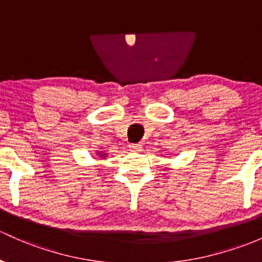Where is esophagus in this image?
Masks as SVG:
<instances>
[{
	"label": "esophagus",
	"instance_id": "obj_1",
	"mask_svg": "<svg viewBox=\"0 0 262 262\" xmlns=\"http://www.w3.org/2000/svg\"><path fill=\"white\" fill-rule=\"evenodd\" d=\"M128 148H130L131 152H135V154L142 152V145H140V143H132Z\"/></svg>",
	"mask_w": 262,
	"mask_h": 262
}]
</instances>
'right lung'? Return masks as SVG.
<instances>
[{
	"instance_id": "add662e5",
	"label": "right lung",
	"mask_w": 262,
	"mask_h": 262,
	"mask_svg": "<svg viewBox=\"0 0 262 262\" xmlns=\"http://www.w3.org/2000/svg\"><path fill=\"white\" fill-rule=\"evenodd\" d=\"M100 155H101V157H106L105 154H100Z\"/></svg>"
}]
</instances>
